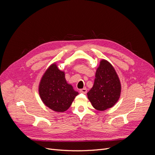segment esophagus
I'll return each instance as SVG.
<instances>
[{
    "label": "esophagus",
    "instance_id": "34e87169",
    "mask_svg": "<svg viewBox=\"0 0 155 155\" xmlns=\"http://www.w3.org/2000/svg\"><path fill=\"white\" fill-rule=\"evenodd\" d=\"M79 92H81V93H83V94H86L87 92V90L86 88H83L82 89H81L80 91H79Z\"/></svg>",
    "mask_w": 155,
    "mask_h": 155
}]
</instances>
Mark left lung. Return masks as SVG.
Wrapping results in <instances>:
<instances>
[{"label": "left lung", "mask_w": 155, "mask_h": 155, "mask_svg": "<svg viewBox=\"0 0 155 155\" xmlns=\"http://www.w3.org/2000/svg\"><path fill=\"white\" fill-rule=\"evenodd\" d=\"M121 94V83L115 69L107 60L102 59L96 70L94 83L87 93L93 107L103 111L113 107Z\"/></svg>", "instance_id": "left-lung-1"}]
</instances>
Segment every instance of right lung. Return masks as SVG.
<instances>
[{"instance_id": "1", "label": "right lung", "mask_w": 155, "mask_h": 155, "mask_svg": "<svg viewBox=\"0 0 155 155\" xmlns=\"http://www.w3.org/2000/svg\"><path fill=\"white\" fill-rule=\"evenodd\" d=\"M39 92L44 104L58 112L68 109L79 94L67 82L64 72L59 70L55 63L50 65L43 74L39 85Z\"/></svg>"}]
</instances>
